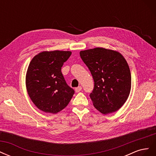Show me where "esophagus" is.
<instances>
[{
	"mask_svg": "<svg viewBox=\"0 0 156 156\" xmlns=\"http://www.w3.org/2000/svg\"><path fill=\"white\" fill-rule=\"evenodd\" d=\"M81 90H82V87L81 86H79V87H77V88H75V92H79Z\"/></svg>",
	"mask_w": 156,
	"mask_h": 156,
	"instance_id": "1",
	"label": "esophagus"
}]
</instances>
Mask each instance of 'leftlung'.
Returning <instances> with one entry per match:
<instances>
[{
    "instance_id": "left-lung-1",
    "label": "left lung",
    "mask_w": 156,
    "mask_h": 156,
    "mask_svg": "<svg viewBox=\"0 0 156 156\" xmlns=\"http://www.w3.org/2000/svg\"><path fill=\"white\" fill-rule=\"evenodd\" d=\"M80 56L94 79L90 94L94 106L104 115L119 110L128 98L131 85L130 69L124 56L101 48L81 51Z\"/></svg>"
}]
</instances>
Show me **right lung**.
Instances as JSON below:
<instances>
[{"label": "right lung", "mask_w": 156, "mask_h": 156, "mask_svg": "<svg viewBox=\"0 0 156 156\" xmlns=\"http://www.w3.org/2000/svg\"><path fill=\"white\" fill-rule=\"evenodd\" d=\"M72 52L44 51L32 58L26 75L28 94L34 105L45 112L56 114L66 107L75 93L61 72Z\"/></svg>", "instance_id": "1"}]
</instances>
